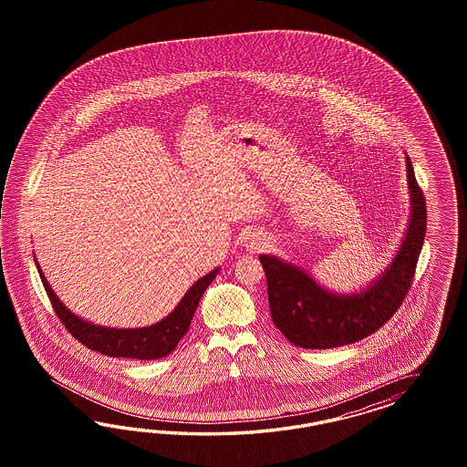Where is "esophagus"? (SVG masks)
<instances>
[{"label":"esophagus","instance_id":"esophagus-1","mask_svg":"<svg viewBox=\"0 0 467 467\" xmlns=\"http://www.w3.org/2000/svg\"><path fill=\"white\" fill-rule=\"evenodd\" d=\"M262 244H264V238L260 236V234H256V233H252V234H248V238H246V248L250 250V252H258L260 248H262Z\"/></svg>","mask_w":467,"mask_h":467}]
</instances>
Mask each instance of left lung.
Returning <instances> with one entry per match:
<instances>
[{
	"label": "left lung",
	"instance_id": "left-lung-1",
	"mask_svg": "<svg viewBox=\"0 0 467 467\" xmlns=\"http://www.w3.org/2000/svg\"><path fill=\"white\" fill-rule=\"evenodd\" d=\"M410 219L390 265L367 289L337 295L315 283L306 272L272 254H260L267 277L272 322L285 339L303 349H330L371 336L387 324L410 293L423 248L426 203L406 157Z\"/></svg>",
	"mask_w": 467,
	"mask_h": 467
}]
</instances>
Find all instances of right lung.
Masks as SVG:
<instances>
[{"label":"right lung","mask_w":467,"mask_h":467,"mask_svg":"<svg viewBox=\"0 0 467 467\" xmlns=\"http://www.w3.org/2000/svg\"><path fill=\"white\" fill-rule=\"evenodd\" d=\"M37 272L41 275L49 301L57 311V318L61 320L65 328H68L71 336L80 340L88 349L106 354L109 358L159 359L174 351L178 342L183 339L197 310L200 297L215 279L219 269H213L202 279H198L197 283L184 293L178 306L171 311L164 320L157 322L154 326L141 327V328H109V327L94 326L84 318L73 315L59 301V297L55 295V291L46 281L39 264H37Z\"/></svg>","instance_id":"add662e5"}]
</instances>
